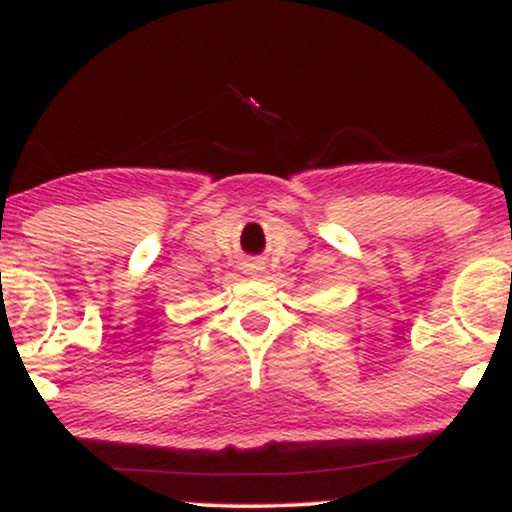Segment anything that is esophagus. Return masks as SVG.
<instances>
[{"label":"esophagus","mask_w":512,"mask_h":512,"mask_svg":"<svg viewBox=\"0 0 512 512\" xmlns=\"http://www.w3.org/2000/svg\"><path fill=\"white\" fill-rule=\"evenodd\" d=\"M245 269H248V274L250 276H257V274H262V271H264V267H262V264H248V267H245Z\"/></svg>","instance_id":"esophagus-1"}]
</instances>
